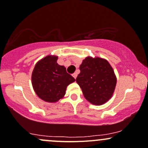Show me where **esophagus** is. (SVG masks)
<instances>
[{"instance_id":"34e87169","label":"esophagus","mask_w":148,"mask_h":148,"mask_svg":"<svg viewBox=\"0 0 148 148\" xmlns=\"http://www.w3.org/2000/svg\"><path fill=\"white\" fill-rule=\"evenodd\" d=\"M72 76H73V77H74V79H76V78H77V73H74V74H72Z\"/></svg>"}]
</instances>
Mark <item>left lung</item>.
Instances as JSON below:
<instances>
[{
  "instance_id": "8db88e82",
  "label": "left lung",
  "mask_w": 148,
  "mask_h": 148,
  "mask_svg": "<svg viewBox=\"0 0 148 148\" xmlns=\"http://www.w3.org/2000/svg\"><path fill=\"white\" fill-rule=\"evenodd\" d=\"M80 74L76 81L85 99L94 105L108 101L116 88V77L108 62L100 57H87L79 66Z\"/></svg>"
}]
</instances>
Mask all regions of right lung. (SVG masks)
<instances>
[{"instance_id":"1","label":"right lung","mask_w":148,"mask_h":148,"mask_svg":"<svg viewBox=\"0 0 148 148\" xmlns=\"http://www.w3.org/2000/svg\"><path fill=\"white\" fill-rule=\"evenodd\" d=\"M57 56L48 55L37 62L32 73V84L39 98L54 103L62 99L66 87L75 79L57 64Z\"/></svg>"}]
</instances>
